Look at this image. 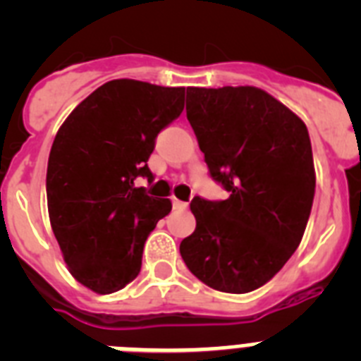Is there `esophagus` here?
<instances>
[{"instance_id": "1", "label": "esophagus", "mask_w": 361, "mask_h": 361, "mask_svg": "<svg viewBox=\"0 0 361 361\" xmlns=\"http://www.w3.org/2000/svg\"><path fill=\"white\" fill-rule=\"evenodd\" d=\"M171 204H173V209H186L188 208V202H184V200H178L177 197H173V199H171Z\"/></svg>"}]
</instances>
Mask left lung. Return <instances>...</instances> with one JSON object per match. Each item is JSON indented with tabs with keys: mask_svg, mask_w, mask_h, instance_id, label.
<instances>
[{
	"mask_svg": "<svg viewBox=\"0 0 361 361\" xmlns=\"http://www.w3.org/2000/svg\"><path fill=\"white\" fill-rule=\"evenodd\" d=\"M186 116L228 199L191 200L197 228L180 242V257L216 291H255L304 237L317 186L309 132L255 86L188 88Z\"/></svg>",
	"mask_w": 361,
	"mask_h": 361,
	"instance_id": "left-lung-1",
	"label": "left lung"
}]
</instances>
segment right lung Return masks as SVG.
Segmentation results:
<instances>
[{"label": "right lung", "instance_id": "obj_1", "mask_svg": "<svg viewBox=\"0 0 361 361\" xmlns=\"http://www.w3.org/2000/svg\"><path fill=\"white\" fill-rule=\"evenodd\" d=\"M184 110V88L133 79L104 82L79 104L54 139L47 168L52 231L73 279L110 295L142 266L146 238L171 212L152 184L155 139Z\"/></svg>", "mask_w": 361, "mask_h": 361}]
</instances>
